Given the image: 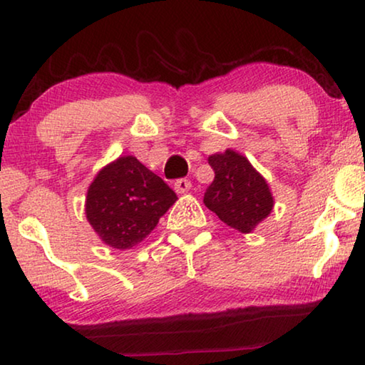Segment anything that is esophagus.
<instances>
[{
	"mask_svg": "<svg viewBox=\"0 0 365 365\" xmlns=\"http://www.w3.org/2000/svg\"><path fill=\"white\" fill-rule=\"evenodd\" d=\"M173 188H175V192L180 195L187 193V192H190V188H192V182L187 180V178H178L175 185H173Z\"/></svg>",
	"mask_w": 365,
	"mask_h": 365,
	"instance_id": "obj_1",
	"label": "esophagus"
}]
</instances>
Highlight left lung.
Here are the masks:
<instances>
[{"label": "left lung", "instance_id": "obj_1", "mask_svg": "<svg viewBox=\"0 0 365 365\" xmlns=\"http://www.w3.org/2000/svg\"><path fill=\"white\" fill-rule=\"evenodd\" d=\"M207 162L214 170V180L206 188V207L229 227L250 234L273 210L268 183L247 158L232 149L210 155Z\"/></svg>", "mask_w": 365, "mask_h": 365}]
</instances>
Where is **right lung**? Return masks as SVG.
I'll use <instances>...</instances> for the list:
<instances>
[{
  "label": "right lung",
  "instance_id": "obj_1",
  "mask_svg": "<svg viewBox=\"0 0 365 365\" xmlns=\"http://www.w3.org/2000/svg\"><path fill=\"white\" fill-rule=\"evenodd\" d=\"M177 195L133 155L103 167L86 196V217L103 244L118 250L140 244L175 203Z\"/></svg>",
  "mask_w": 365,
  "mask_h": 365
}]
</instances>
